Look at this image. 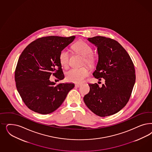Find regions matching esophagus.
<instances>
[{"instance_id": "1", "label": "esophagus", "mask_w": 152, "mask_h": 152, "mask_svg": "<svg viewBox=\"0 0 152 152\" xmlns=\"http://www.w3.org/2000/svg\"><path fill=\"white\" fill-rule=\"evenodd\" d=\"M80 86H81V84H75V87L77 88H78Z\"/></svg>"}]
</instances>
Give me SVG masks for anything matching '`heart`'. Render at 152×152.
<instances>
[{
    "label": "heart",
    "mask_w": 152,
    "mask_h": 152,
    "mask_svg": "<svg viewBox=\"0 0 152 152\" xmlns=\"http://www.w3.org/2000/svg\"><path fill=\"white\" fill-rule=\"evenodd\" d=\"M72 49L76 54L84 57V63H86L90 66H94L97 64V58L92 53V48L83 41H79L72 46ZM70 56L68 52L63 50L59 55V61L63 67H67L69 63ZM89 74V70L87 67L70 69L66 73V79L71 82L81 83Z\"/></svg>",
    "instance_id": "1"
}]
</instances>
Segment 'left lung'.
<instances>
[{"mask_svg":"<svg viewBox=\"0 0 152 152\" xmlns=\"http://www.w3.org/2000/svg\"><path fill=\"white\" fill-rule=\"evenodd\" d=\"M97 47L98 61L93 75L104 79L99 87L89 84L90 91L84 102L94 113L101 117L113 115L127 104L135 82V71L132 60L118 41L102 36L88 38Z\"/></svg>","mask_w":152,"mask_h":152,"instance_id":"1","label":"left lung"}]
</instances>
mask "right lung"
Instances as JSON below:
<instances>
[{
    "label": "right lung",
    "mask_w": 152,
    "mask_h": 152,
    "mask_svg": "<svg viewBox=\"0 0 152 152\" xmlns=\"http://www.w3.org/2000/svg\"><path fill=\"white\" fill-rule=\"evenodd\" d=\"M75 38L43 37L29 44L20 54L15 81L21 98L31 110L43 115L54 112L74 87L73 83L55 85L50 77L53 74L58 81L64 78L59 55Z\"/></svg>",
    "instance_id": "1"
}]
</instances>
